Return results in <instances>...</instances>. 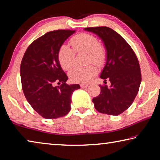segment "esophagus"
Instances as JSON below:
<instances>
[{"label":"esophagus","instance_id":"34e87169","mask_svg":"<svg viewBox=\"0 0 160 160\" xmlns=\"http://www.w3.org/2000/svg\"><path fill=\"white\" fill-rule=\"evenodd\" d=\"M80 85V88H86L88 86V84H86V83H81Z\"/></svg>","mask_w":160,"mask_h":160}]
</instances>
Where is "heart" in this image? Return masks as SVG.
<instances>
[{
	"mask_svg": "<svg viewBox=\"0 0 160 160\" xmlns=\"http://www.w3.org/2000/svg\"><path fill=\"white\" fill-rule=\"evenodd\" d=\"M72 48L66 45L61 46L58 51V61L62 68L70 70L74 66L75 53H88V63H93L98 66H102L107 58V51L104 46L99 44L97 38L92 34L81 33L75 35L70 39ZM97 70L93 65L86 67H78L70 72V78L72 82H88L96 75Z\"/></svg>",
	"mask_w": 160,
	"mask_h": 160,
	"instance_id": "obj_1",
	"label": "heart"
}]
</instances>
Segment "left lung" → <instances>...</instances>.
Listing matches in <instances>:
<instances>
[{"label":"left lung","instance_id":"left-lung-1","mask_svg":"<svg viewBox=\"0 0 160 160\" xmlns=\"http://www.w3.org/2000/svg\"><path fill=\"white\" fill-rule=\"evenodd\" d=\"M101 38L107 48V63L100 78L110 86L99 85L101 92L92 99L99 112L117 116L131 106L138 92L141 72L136 54L123 38L108 27L86 28Z\"/></svg>","mask_w":160,"mask_h":160}]
</instances>
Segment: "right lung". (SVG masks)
Returning a JSON list of instances; mask_svg holds the SVG:
<instances>
[{
  "instance_id": "add662e5",
  "label": "right lung",
  "mask_w": 160,
  "mask_h": 160,
  "mask_svg": "<svg viewBox=\"0 0 160 160\" xmlns=\"http://www.w3.org/2000/svg\"><path fill=\"white\" fill-rule=\"evenodd\" d=\"M75 30L58 29L37 38L27 48L20 64L25 98L43 118L55 119L70 112L71 95L78 84H66L68 76L58 61V51Z\"/></svg>"
}]
</instances>
